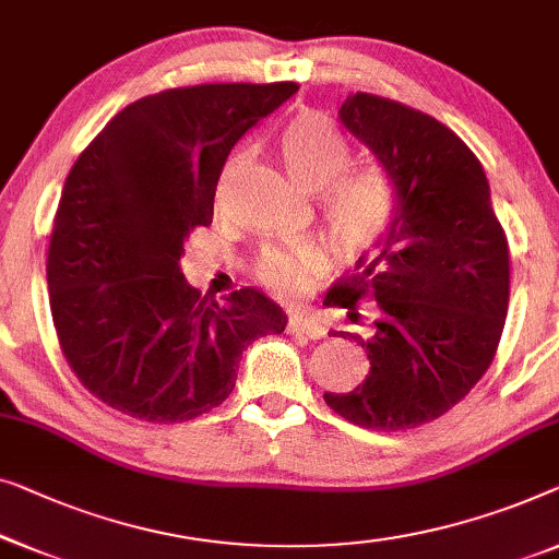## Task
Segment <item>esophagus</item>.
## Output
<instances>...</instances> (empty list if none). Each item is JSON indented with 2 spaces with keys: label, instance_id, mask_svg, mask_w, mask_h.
<instances>
[{
  "label": "esophagus",
  "instance_id": "obj_1",
  "mask_svg": "<svg viewBox=\"0 0 559 559\" xmlns=\"http://www.w3.org/2000/svg\"><path fill=\"white\" fill-rule=\"evenodd\" d=\"M287 333L302 335L307 340H322L325 337V328H322L320 322H314L312 318H307V314H293L287 322Z\"/></svg>",
  "mask_w": 559,
  "mask_h": 559
}]
</instances>
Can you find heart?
<instances>
[{
  "mask_svg": "<svg viewBox=\"0 0 559 559\" xmlns=\"http://www.w3.org/2000/svg\"><path fill=\"white\" fill-rule=\"evenodd\" d=\"M282 160L287 174L302 191H322L345 168V141L318 116H302L285 131ZM333 183V182H332ZM334 185V183H333ZM328 224L345 249H358L376 237L391 214V199L383 181L373 174H355L330 187L325 197ZM325 270L322 254L314 247L270 249L257 277L264 287L282 297H299L314 285Z\"/></svg>",
  "mask_w": 559,
  "mask_h": 559,
  "instance_id": "obj_1",
  "label": "heart"
}]
</instances>
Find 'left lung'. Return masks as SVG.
<instances>
[{"label": "left lung", "mask_w": 559, "mask_h": 559, "mask_svg": "<svg viewBox=\"0 0 559 559\" xmlns=\"http://www.w3.org/2000/svg\"><path fill=\"white\" fill-rule=\"evenodd\" d=\"M340 123L378 160L393 209L355 272L325 302L368 335L330 330L366 347L370 373L325 403L355 426L403 431L447 414L495 358L509 305V247L487 174L466 143L431 116L355 93Z\"/></svg>", "instance_id": "obj_1"}]
</instances>
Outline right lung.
<instances>
[{
	"label": "right lung",
	"instance_id": "right-lung-1",
	"mask_svg": "<svg viewBox=\"0 0 559 559\" xmlns=\"http://www.w3.org/2000/svg\"><path fill=\"white\" fill-rule=\"evenodd\" d=\"M297 83H219L128 105L80 153L55 216L47 287L60 347L87 391L120 414L181 424L229 399L241 350L280 335L287 312L254 287L224 302L181 272L209 226L241 135Z\"/></svg>",
	"mask_w": 559,
	"mask_h": 559
}]
</instances>
